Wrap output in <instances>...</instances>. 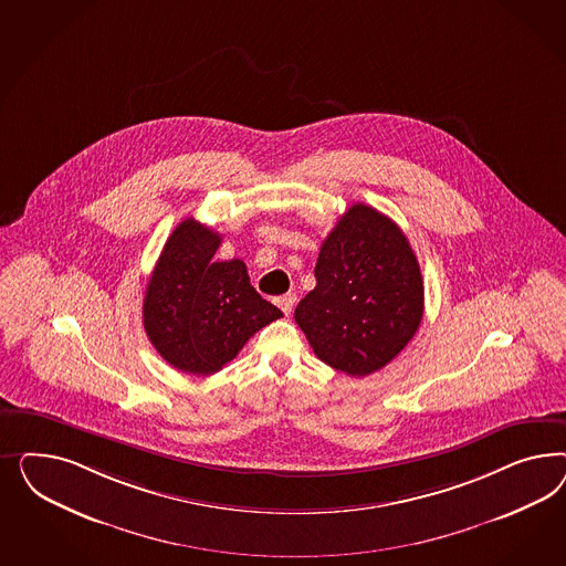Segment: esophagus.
<instances>
[{
  "label": "esophagus",
  "instance_id": "34e87169",
  "mask_svg": "<svg viewBox=\"0 0 566 566\" xmlns=\"http://www.w3.org/2000/svg\"><path fill=\"white\" fill-rule=\"evenodd\" d=\"M294 303H296V296H294V294H284V296H277V298H275V305L282 308L286 315H291Z\"/></svg>",
  "mask_w": 566,
  "mask_h": 566
}]
</instances>
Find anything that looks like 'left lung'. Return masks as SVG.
<instances>
[{"label":"left lung","instance_id":"left-lung-1","mask_svg":"<svg viewBox=\"0 0 566 566\" xmlns=\"http://www.w3.org/2000/svg\"><path fill=\"white\" fill-rule=\"evenodd\" d=\"M315 289L294 308L313 353L363 377L386 367L423 319V280L405 232L374 207H350L322 244Z\"/></svg>","mask_w":566,"mask_h":566}]
</instances>
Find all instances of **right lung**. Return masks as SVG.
<instances>
[{
	"label": "right lung",
	"instance_id": "add662e5",
	"mask_svg": "<svg viewBox=\"0 0 566 566\" xmlns=\"http://www.w3.org/2000/svg\"><path fill=\"white\" fill-rule=\"evenodd\" d=\"M222 237L195 218L178 223L143 298V326L171 367L211 376L282 311L261 298L240 259L216 261Z\"/></svg>",
	"mask_w": 566,
	"mask_h": 566
}]
</instances>
